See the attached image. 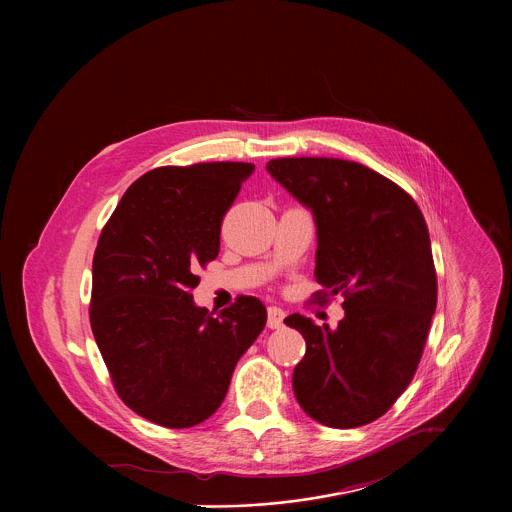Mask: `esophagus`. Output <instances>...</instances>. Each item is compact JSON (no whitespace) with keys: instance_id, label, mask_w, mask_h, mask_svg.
<instances>
[{"instance_id":"1","label":"esophagus","mask_w":512,"mask_h":512,"mask_svg":"<svg viewBox=\"0 0 512 512\" xmlns=\"http://www.w3.org/2000/svg\"><path fill=\"white\" fill-rule=\"evenodd\" d=\"M284 317H286V313L282 307H276V305L268 307V327L270 329L284 327Z\"/></svg>"}]
</instances>
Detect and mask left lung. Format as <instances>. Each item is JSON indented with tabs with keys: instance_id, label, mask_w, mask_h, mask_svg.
<instances>
[{
	"instance_id": "8db88e82",
	"label": "left lung",
	"mask_w": 512,
	"mask_h": 512,
	"mask_svg": "<svg viewBox=\"0 0 512 512\" xmlns=\"http://www.w3.org/2000/svg\"><path fill=\"white\" fill-rule=\"evenodd\" d=\"M268 171L315 215L317 303L327 291L345 297L337 329L286 317L305 339L293 394L323 426H365L392 408L424 353L438 303L428 224L402 187L355 161L280 157Z\"/></svg>"
}]
</instances>
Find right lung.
I'll list each match as a JSON object with an SVG mask.
<instances>
[{"mask_svg":"<svg viewBox=\"0 0 512 512\" xmlns=\"http://www.w3.org/2000/svg\"><path fill=\"white\" fill-rule=\"evenodd\" d=\"M252 173L236 161L151 169L98 238L90 327L122 402L157 426L211 418L266 325L258 297L238 295L213 317L191 293L195 272L219 256L222 219Z\"/></svg>","mask_w":512,"mask_h":512,"instance_id":"add662e5","label":"right lung"}]
</instances>
